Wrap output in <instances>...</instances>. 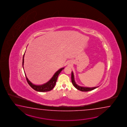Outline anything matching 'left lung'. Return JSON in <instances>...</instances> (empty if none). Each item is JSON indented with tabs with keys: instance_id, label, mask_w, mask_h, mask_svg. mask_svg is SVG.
Wrapping results in <instances>:
<instances>
[{
	"instance_id": "1",
	"label": "left lung",
	"mask_w": 127,
	"mask_h": 127,
	"mask_svg": "<svg viewBox=\"0 0 127 127\" xmlns=\"http://www.w3.org/2000/svg\"><path fill=\"white\" fill-rule=\"evenodd\" d=\"M71 80H72V83L73 85L77 89H78L81 91H83V92H88L89 91H91L92 90L95 89L98 87H93V88H88V87H84L78 86V85H77L76 84L75 82L73 72H72V73H71Z\"/></svg>"
}]
</instances>
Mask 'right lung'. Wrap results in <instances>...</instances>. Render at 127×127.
Returning a JSON list of instances; mask_svg holds the SVG:
<instances>
[{"label":"right lung","instance_id":"obj_1","mask_svg":"<svg viewBox=\"0 0 127 127\" xmlns=\"http://www.w3.org/2000/svg\"><path fill=\"white\" fill-rule=\"evenodd\" d=\"M24 54L23 56V67L24 63ZM64 69V67H63L60 68L58 71H57L49 81L47 82L46 84H43V85H36L32 84L30 80H29V79H28L26 76L25 73V75L26 76V78L28 83L32 89L38 92H47V91H49L51 90L52 89L54 88L56 83L58 76L60 74L61 71Z\"/></svg>","mask_w":127,"mask_h":127}]
</instances>
